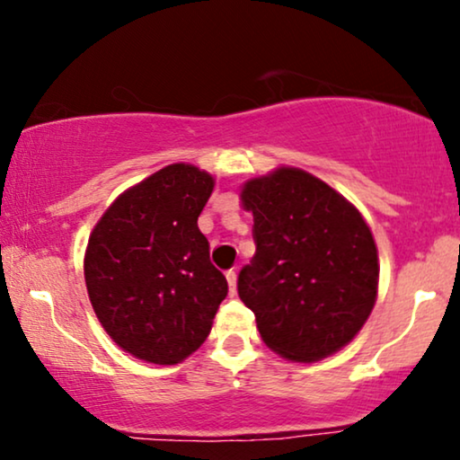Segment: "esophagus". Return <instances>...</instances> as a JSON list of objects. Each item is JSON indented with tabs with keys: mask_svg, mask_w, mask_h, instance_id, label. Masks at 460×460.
I'll return each mask as SVG.
<instances>
[{
	"mask_svg": "<svg viewBox=\"0 0 460 460\" xmlns=\"http://www.w3.org/2000/svg\"><path fill=\"white\" fill-rule=\"evenodd\" d=\"M226 280H228L230 293L234 295L236 293V270H228V272H226Z\"/></svg>",
	"mask_w": 460,
	"mask_h": 460,
	"instance_id": "obj_1",
	"label": "esophagus"
}]
</instances>
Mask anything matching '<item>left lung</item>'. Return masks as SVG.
<instances>
[{
  "label": "left lung",
  "instance_id": "left-lung-1",
  "mask_svg": "<svg viewBox=\"0 0 460 460\" xmlns=\"http://www.w3.org/2000/svg\"><path fill=\"white\" fill-rule=\"evenodd\" d=\"M255 255L238 274V297L263 343L293 362H318L354 339L379 291V253L362 213L299 167L244 181Z\"/></svg>",
  "mask_w": 460,
  "mask_h": 460
}]
</instances>
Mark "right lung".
Instances as JSON below:
<instances>
[{"mask_svg": "<svg viewBox=\"0 0 460 460\" xmlns=\"http://www.w3.org/2000/svg\"><path fill=\"white\" fill-rule=\"evenodd\" d=\"M213 188L211 173L173 163L119 194L93 226L87 295L112 341L137 360H186L228 295L197 224Z\"/></svg>", "mask_w": 460, "mask_h": 460, "instance_id": "right-lung-1", "label": "right lung"}]
</instances>
